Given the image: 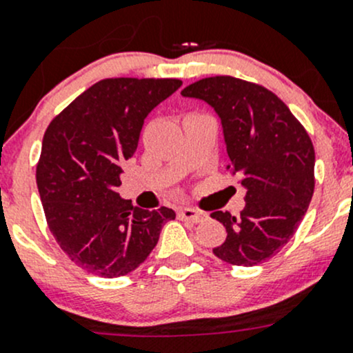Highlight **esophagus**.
I'll use <instances>...</instances> for the list:
<instances>
[{"mask_svg": "<svg viewBox=\"0 0 353 353\" xmlns=\"http://www.w3.org/2000/svg\"><path fill=\"white\" fill-rule=\"evenodd\" d=\"M177 216H179L181 220H188V222L191 223H199L203 222V220H206V213L194 208H181L179 212H177Z\"/></svg>", "mask_w": 353, "mask_h": 353, "instance_id": "obj_1", "label": "esophagus"}]
</instances>
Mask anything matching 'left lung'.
I'll return each mask as SVG.
<instances>
[{
  "label": "left lung",
  "instance_id": "8db88e82",
  "mask_svg": "<svg viewBox=\"0 0 353 353\" xmlns=\"http://www.w3.org/2000/svg\"><path fill=\"white\" fill-rule=\"evenodd\" d=\"M183 97L206 102L220 117L229 169L245 190L241 215L213 212L227 237L213 254L254 266L285 245L314 193V148L290 109L266 88L234 77L194 81Z\"/></svg>",
  "mask_w": 353,
  "mask_h": 353
}]
</instances>
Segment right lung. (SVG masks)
<instances>
[{"label": "right lung", "mask_w": 353, "mask_h": 353, "mask_svg": "<svg viewBox=\"0 0 353 353\" xmlns=\"http://www.w3.org/2000/svg\"><path fill=\"white\" fill-rule=\"evenodd\" d=\"M183 85L176 78H108L78 95L49 124L37 188L49 230L85 272L117 279L159 243L174 210H141L117 193L121 163L137 152L148 114Z\"/></svg>", "instance_id": "add662e5"}]
</instances>
